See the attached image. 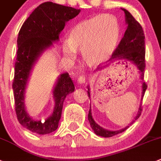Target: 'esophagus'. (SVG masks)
<instances>
[{
    "label": "esophagus",
    "mask_w": 161,
    "mask_h": 161,
    "mask_svg": "<svg viewBox=\"0 0 161 161\" xmlns=\"http://www.w3.org/2000/svg\"><path fill=\"white\" fill-rule=\"evenodd\" d=\"M86 80H87V77L85 76H84V75L83 76H80L77 79V82L79 84H80V85H82V84L85 83Z\"/></svg>",
    "instance_id": "34e87169"
}]
</instances>
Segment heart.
<instances>
[{
  "label": "heart",
  "mask_w": 161,
  "mask_h": 161,
  "mask_svg": "<svg viewBox=\"0 0 161 161\" xmlns=\"http://www.w3.org/2000/svg\"><path fill=\"white\" fill-rule=\"evenodd\" d=\"M120 35V24L115 16L98 15L80 22L71 29L69 41L63 43V53L67 58L73 60L76 55V50H79L87 63L99 65L112 54Z\"/></svg>",
  "instance_id": "1"
}]
</instances>
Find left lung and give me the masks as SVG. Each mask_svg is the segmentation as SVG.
<instances>
[{"mask_svg":"<svg viewBox=\"0 0 161 161\" xmlns=\"http://www.w3.org/2000/svg\"><path fill=\"white\" fill-rule=\"evenodd\" d=\"M122 9L125 13V21H126V24H128L127 29L125 30L123 38L118 45L117 48L113 52L111 59L109 61L116 60V59L117 60L124 59V60H125L124 62H126V61L131 62L138 69L141 74V78H142V80H143L144 71H145V47L144 31L141 24L134 19V16L127 10L124 8ZM146 89L147 85L145 84V82H143V84H142V99H143V96ZM88 97L90 96L89 89L88 91ZM141 113H142V103H141L137 115L135 118V120L140 117ZM88 117L91 127L92 128L96 135L101 136V137H113L116 134L123 132L129 127V125H128L127 127L124 128V129L115 131L108 130L103 129L101 126H99L97 123H96L94 119H92L91 109L88 111Z\"/></svg>","mask_w":161,"mask_h":161,"instance_id":"1","label":"left lung"}]
</instances>
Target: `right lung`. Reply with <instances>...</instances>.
<instances>
[{
    "instance_id": "obj_1",
    "label": "right lung",
    "mask_w": 161,
    "mask_h": 161,
    "mask_svg": "<svg viewBox=\"0 0 161 161\" xmlns=\"http://www.w3.org/2000/svg\"><path fill=\"white\" fill-rule=\"evenodd\" d=\"M80 10L47 1L41 4L32 12L24 23L17 39L18 50L15 63L13 82L15 108L19 123L31 132L47 134L56 130L62 116L63 103L75 87L67 73H62L58 80L53 96V112L47 120L36 121L28 115L24 108V91L31 69L37 58L46 48L58 40L59 35L67 21L77 16Z\"/></svg>"
}]
</instances>
